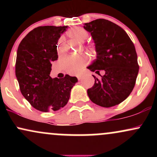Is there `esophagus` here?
<instances>
[{
	"instance_id": "34e87169",
	"label": "esophagus",
	"mask_w": 157,
	"mask_h": 157,
	"mask_svg": "<svg viewBox=\"0 0 157 157\" xmlns=\"http://www.w3.org/2000/svg\"><path fill=\"white\" fill-rule=\"evenodd\" d=\"M77 80H82V76H80V75H78V76H77Z\"/></svg>"
}]
</instances>
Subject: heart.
Wrapping results in <instances>:
<instances>
[{
  "mask_svg": "<svg viewBox=\"0 0 157 157\" xmlns=\"http://www.w3.org/2000/svg\"><path fill=\"white\" fill-rule=\"evenodd\" d=\"M66 35L68 37L78 42H84L89 37V32L86 31L82 27H74L66 32ZM57 52L59 55L64 53L66 47L63 38H60L57 43ZM91 52L94 51L92 47H89ZM86 61L83 58H75L69 57L64 62L63 66L66 72L69 74H77L80 71V69L86 65Z\"/></svg>",
  "mask_w": 157,
  "mask_h": 157,
  "instance_id": "b5f03b06",
  "label": "heart"
}]
</instances>
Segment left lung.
<instances>
[{
  "instance_id": "1",
  "label": "left lung",
  "mask_w": 157,
  "mask_h": 157,
  "mask_svg": "<svg viewBox=\"0 0 157 157\" xmlns=\"http://www.w3.org/2000/svg\"><path fill=\"white\" fill-rule=\"evenodd\" d=\"M95 44L97 59L88 66L91 71L105 75L87 90L94 103L109 108L121 103L133 91L139 72L135 46L125 30L111 21L97 19L84 24Z\"/></svg>"
}]
</instances>
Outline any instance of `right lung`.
Segmentation results:
<instances>
[{
    "instance_id": "obj_1",
    "label": "right lung",
    "mask_w": 157,
    "mask_h": 157,
    "mask_svg": "<svg viewBox=\"0 0 157 157\" xmlns=\"http://www.w3.org/2000/svg\"><path fill=\"white\" fill-rule=\"evenodd\" d=\"M67 26H39L27 34L17 52L15 75L21 94L32 107L48 112L64 107L76 77L52 78V61L57 60L56 45Z\"/></svg>"
}]
</instances>
